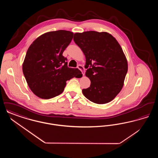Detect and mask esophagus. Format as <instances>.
Instances as JSON below:
<instances>
[{
  "label": "esophagus",
  "instance_id": "1",
  "mask_svg": "<svg viewBox=\"0 0 158 158\" xmlns=\"http://www.w3.org/2000/svg\"><path fill=\"white\" fill-rule=\"evenodd\" d=\"M77 68L82 72L83 76H84V75H85V69H84V68L82 66L81 64H79L77 66Z\"/></svg>",
  "mask_w": 158,
  "mask_h": 158
}]
</instances>
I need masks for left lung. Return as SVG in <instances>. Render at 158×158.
I'll return each mask as SVG.
<instances>
[{"mask_svg": "<svg viewBox=\"0 0 158 158\" xmlns=\"http://www.w3.org/2000/svg\"><path fill=\"white\" fill-rule=\"evenodd\" d=\"M73 40L86 58L85 75L90 86L82 89L89 101L104 104L111 101L122 89L128 70L127 60L120 44L106 32H76Z\"/></svg>", "mask_w": 158, "mask_h": 158, "instance_id": "8db88e82", "label": "left lung"}]
</instances>
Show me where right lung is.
I'll return each mask as SVG.
<instances>
[{"label": "right lung", "instance_id": "obj_1", "mask_svg": "<svg viewBox=\"0 0 158 158\" xmlns=\"http://www.w3.org/2000/svg\"><path fill=\"white\" fill-rule=\"evenodd\" d=\"M73 32L66 30L47 32L29 47L23 63V71L31 91L39 98L50 99L63 92L66 81L79 78L78 69L68 68L64 50L70 43Z\"/></svg>", "mask_w": 158, "mask_h": 158}]
</instances>
